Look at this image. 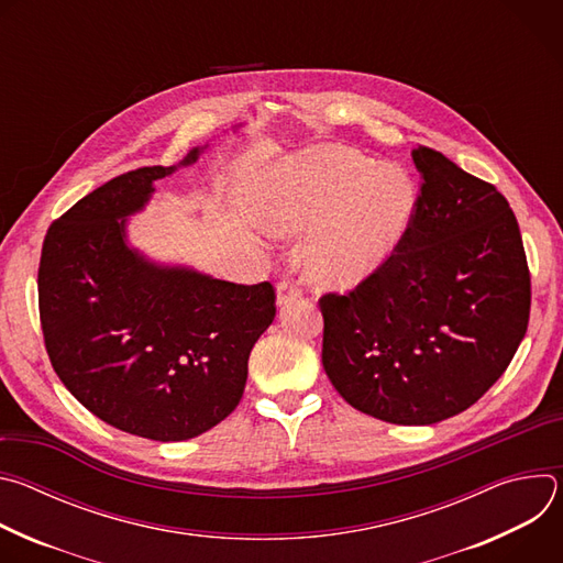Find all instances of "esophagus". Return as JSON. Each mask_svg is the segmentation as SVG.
<instances>
[{"label":"esophagus","instance_id":"esophagus-1","mask_svg":"<svg viewBox=\"0 0 563 563\" xmlns=\"http://www.w3.org/2000/svg\"><path fill=\"white\" fill-rule=\"evenodd\" d=\"M276 298H278V305H289L296 298H300V289L291 280H280L276 287Z\"/></svg>","mask_w":563,"mask_h":563}]
</instances>
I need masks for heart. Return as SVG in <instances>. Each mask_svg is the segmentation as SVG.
<instances>
[{
    "mask_svg": "<svg viewBox=\"0 0 563 563\" xmlns=\"http://www.w3.org/2000/svg\"><path fill=\"white\" fill-rule=\"evenodd\" d=\"M415 207L406 172L343 146L318 144L276 159L263 185V224L302 235L307 280L345 291L367 280L394 252Z\"/></svg>",
    "mask_w": 563,
    "mask_h": 563,
    "instance_id": "heart-1",
    "label": "heart"
}]
</instances>
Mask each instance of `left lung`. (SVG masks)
I'll list each match as a JSON object with an SVG mask.
<instances>
[{"label": "left lung", "mask_w": 563, "mask_h": 563, "mask_svg": "<svg viewBox=\"0 0 563 563\" xmlns=\"http://www.w3.org/2000/svg\"><path fill=\"white\" fill-rule=\"evenodd\" d=\"M421 194L394 254L347 296L320 298L323 367L347 404L432 426L484 396L528 330L530 274L517 218L488 183L412 148Z\"/></svg>", "instance_id": "8db88e82"}]
</instances>
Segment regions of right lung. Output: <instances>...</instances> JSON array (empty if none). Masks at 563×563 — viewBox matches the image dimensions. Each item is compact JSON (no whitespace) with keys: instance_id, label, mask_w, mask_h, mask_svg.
<instances>
[{"instance_id":"obj_1","label":"right lung","mask_w":563,"mask_h":563,"mask_svg":"<svg viewBox=\"0 0 563 563\" xmlns=\"http://www.w3.org/2000/svg\"><path fill=\"white\" fill-rule=\"evenodd\" d=\"M122 174L75 202L44 238L37 289L53 369L104 423L187 441L240 404L247 361L276 316L269 283L235 285L155 263L129 243V218L155 183L198 163Z\"/></svg>"}]
</instances>
